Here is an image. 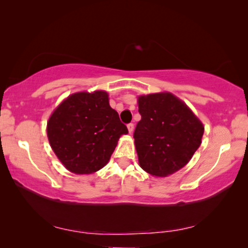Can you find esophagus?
I'll return each mask as SVG.
<instances>
[{
    "label": "esophagus",
    "mask_w": 248,
    "mask_h": 248,
    "mask_svg": "<svg viewBox=\"0 0 248 248\" xmlns=\"http://www.w3.org/2000/svg\"><path fill=\"white\" fill-rule=\"evenodd\" d=\"M127 130H128V132H130V134L133 133V131H134V124H133V123L127 124Z\"/></svg>",
    "instance_id": "esophagus-1"
}]
</instances>
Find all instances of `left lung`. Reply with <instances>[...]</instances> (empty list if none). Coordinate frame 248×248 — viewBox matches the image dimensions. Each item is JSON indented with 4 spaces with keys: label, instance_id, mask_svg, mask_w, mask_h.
I'll return each mask as SVG.
<instances>
[{
    "label": "left lung",
    "instance_id": "left-lung-1",
    "mask_svg": "<svg viewBox=\"0 0 248 248\" xmlns=\"http://www.w3.org/2000/svg\"><path fill=\"white\" fill-rule=\"evenodd\" d=\"M141 121L133 138L141 168L166 177L184 167L198 150L204 133L201 121L170 93L138 98Z\"/></svg>",
    "mask_w": 248,
    "mask_h": 248
}]
</instances>
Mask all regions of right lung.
<instances>
[{"instance_id": "add662e5", "label": "right lung", "mask_w": 248, "mask_h": 248, "mask_svg": "<svg viewBox=\"0 0 248 248\" xmlns=\"http://www.w3.org/2000/svg\"><path fill=\"white\" fill-rule=\"evenodd\" d=\"M127 127L109 106L106 91L77 93L62 101L50 115L47 137L67 170L93 174L109 160Z\"/></svg>"}]
</instances>
